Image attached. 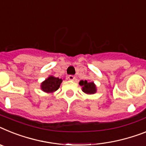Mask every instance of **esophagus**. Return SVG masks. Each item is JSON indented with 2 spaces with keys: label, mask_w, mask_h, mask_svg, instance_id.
<instances>
[{
  "label": "esophagus",
  "mask_w": 146,
  "mask_h": 146,
  "mask_svg": "<svg viewBox=\"0 0 146 146\" xmlns=\"http://www.w3.org/2000/svg\"><path fill=\"white\" fill-rule=\"evenodd\" d=\"M67 78H68V79H70V80H74V79H75V76H74L73 75H69L68 76V77H67Z\"/></svg>",
  "instance_id": "34e87169"
}]
</instances>
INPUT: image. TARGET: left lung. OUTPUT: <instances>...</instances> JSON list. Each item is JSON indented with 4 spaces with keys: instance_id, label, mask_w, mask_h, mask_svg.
<instances>
[{
    "instance_id": "obj_1",
    "label": "left lung",
    "mask_w": 146,
    "mask_h": 146,
    "mask_svg": "<svg viewBox=\"0 0 146 146\" xmlns=\"http://www.w3.org/2000/svg\"><path fill=\"white\" fill-rule=\"evenodd\" d=\"M79 84L82 87V90L85 94H93L96 93V85L94 82H88L86 80H82L79 82Z\"/></svg>"
}]
</instances>
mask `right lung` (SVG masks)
Returning a JSON list of instances; mask_svg holds the SVG:
<instances>
[{
	"mask_svg": "<svg viewBox=\"0 0 146 146\" xmlns=\"http://www.w3.org/2000/svg\"><path fill=\"white\" fill-rule=\"evenodd\" d=\"M62 82V79L50 76L44 82L41 83V89L46 93H52V92L58 90Z\"/></svg>",
	"mask_w": 146,
	"mask_h": 146,
	"instance_id": "1",
	"label": "right lung"
}]
</instances>
